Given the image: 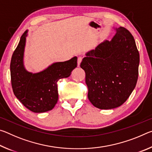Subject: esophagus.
Listing matches in <instances>:
<instances>
[{
  "label": "esophagus",
  "mask_w": 152,
  "mask_h": 152,
  "mask_svg": "<svg viewBox=\"0 0 152 152\" xmlns=\"http://www.w3.org/2000/svg\"><path fill=\"white\" fill-rule=\"evenodd\" d=\"M82 60V58L81 56H80V57H78V66H80V64Z\"/></svg>",
  "instance_id": "1"
}]
</instances>
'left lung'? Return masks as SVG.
I'll use <instances>...</instances> for the list:
<instances>
[{
    "label": "left lung",
    "instance_id": "1",
    "mask_svg": "<svg viewBox=\"0 0 152 152\" xmlns=\"http://www.w3.org/2000/svg\"><path fill=\"white\" fill-rule=\"evenodd\" d=\"M86 53L81 68L86 74L88 98L95 107L112 109L127 101L137 84L140 53L133 35L125 28Z\"/></svg>",
    "mask_w": 152,
    "mask_h": 152
}]
</instances>
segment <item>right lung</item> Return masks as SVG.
Segmentation results:
<instances>
[{"instance_id": "add662e5", "label": "right lung", "mask_w": 152, "mask_h": 152, "mask_svg": "<svg viewBox=\"0 0 152 152\" xmlns=\"http://www.w3.org/2000/svg\"><path fill=\"white\" fill-rule=\"evenodd\" d=\"M28 30L20 37L12 56L11 77L12 91L19 101L33 113H44L53 109L58 100L57 82L68 78L77 66L75 56L66 61L54 62L42 71L33 73L24 65V52Z\"/></svg>"}]
</instances>
